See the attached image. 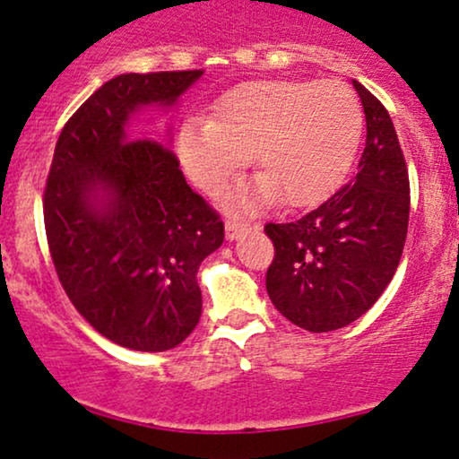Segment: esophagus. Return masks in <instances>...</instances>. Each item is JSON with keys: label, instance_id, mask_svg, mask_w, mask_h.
<instances>
[{"label": "esophagus", "instance_id": "obj_1", "mask_svg": "<svg viewBox=\"0 0 459 459\" xmlns=\"http://www.w3.org/2000/svg\"><path fill=\"white\" fill-rule=\"evenodd\" d=\"M251 231V225L245 223V221L240 219H230L228 223H225V238L230 240H238L243 238V236H247Z\"/></svg>", "mask_w": 459, "mask_h": 459}]
</instances>
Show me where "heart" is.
<instances>
[{
	"instance_id": "b5f03b06",
	"label": "heart",
	"mask_w": 459,
	"mask_h": 459,
	"mask_svg": "<svg viewBox=\"0 0 459 459\" xmlns=\"http://www.w3.org/2000/svg\"><path fill=\"white\" fill-rule=\"evenodd\" d=\"M362 132V106L347 84L255 80L221 95L214 117L188 118L178 156L188 178L214 195L251 153L260 175L230 190L225 204L254 210L280 199L286 208H307L342 182Z\"/></svg>"
}]
</instances>
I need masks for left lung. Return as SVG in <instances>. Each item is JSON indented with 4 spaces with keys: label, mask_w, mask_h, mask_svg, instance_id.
Wrapping results in <instances>:
<instances>
[{
    "label": "left lung",
    "mask_w": 459,
    "mask_h": 459,
    "mask_svg": "<svg viewBox=\"0 0 459 459\" xmlns=\"http://www.w3.org/2000/svg\"><path fill=\"white\" fill-rule=\"evenodd\" d=\"M367 147L353 182L292 223H269L266 292L290 323L321 333L358 321L393 280L410 216V182L388 110L359 82Z\"/></svg>",
    "instance_id": "left-lung-1"
}]
</instances>
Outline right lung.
<instances>
[{"label":"right lung","instance_id":"1","mask_svg":"<svg viewBox=\"0 0 459 459\" xmlns=\"http://www.w3.org/2000/svg\"><path fill=\"white\" fill-rule=\"evenodd\" d=\"M202 75L112 77L66 121L51 160L43 214L60 284L101 336L134 351L186 341L202 316L199 264L223 245V221L167 143L130 132L138 112H171Z\"/></svg>","mask_w":459,"mask_h":459}]
</instances>
